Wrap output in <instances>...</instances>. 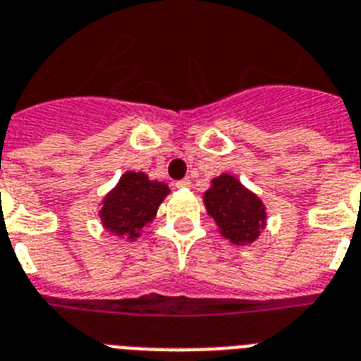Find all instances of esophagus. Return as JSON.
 Segmentation results:
<instances>
[{
	"label": "esophagus",
	"mask_w": 361,
	"mask_h": 361,
	"mask_svg": "<svg viewBox=\"0 0 361 361\" xmlns=\"http://www.w3.org/2000/svg\"><path fill=\"white\" fill-rule=\"evenodd\" d=\"M190 178H183V180H177V188H190Z\"/></svg>",
	"instance_id": "esophagus-1"
}]
</instances>
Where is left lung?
I'll return each instance as SVG.
<instances>
[{
    "instance_id": "1",
    "label": "left lung",
    "mask_w": 361,
    "mask_h": 361,
    "mask_svg": "<svg viewBox=\"0 0 361 361\" xmlns=\"http://www.w3.org/2000/svg\"><path fill=\"white\" fill-rule=\"evenodd\" d=\"M203 203L207 214L220 229V235L236 246H246L257 240L267 226L264 203L229 173H221L220 177L210 180Z\"/></svg>"
}]
</instances>
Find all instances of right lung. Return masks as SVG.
Returning a JSON list of instances; mask_svg holds the SVG:
<instances>
[{"label": "right lung", "mask_w": 361, "mask_h": 361, "mask_svg": "<svg viewBox=\"0 0 361 361\" xmlns=\"http://www.w3.org/2000/svg\"><path fill=\"white\" fill-rule=\"evenodd\" d=\"M169 195V186L151 180L143 171H126L102 199L100 221L111 235L134 242L154 220L158 207Z\"/></svg>", "instance_id": "right-lung-1"}]
</instances>
